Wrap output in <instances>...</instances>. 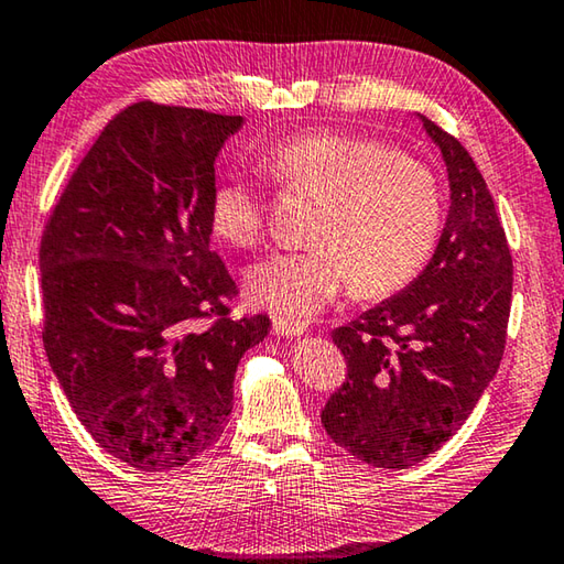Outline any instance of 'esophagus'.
Returning <instances> with one entry per match:
<instances>
[{
	"mask_svg": "<svg viewBox=\"0 0 564 564\" xmlns=\"http://www.w3.org/2000/svg\"><path fill=\"white\" fill-rule=\"evenodd\" d=\"M273 330H275V336H281V338H299V336H303V333H305V326H303L301 321H291V318L275 316L273 318Z\"/></svg>",
	"mask_w": 564,
	"mask_h": 564,
	"instance_id": "esophagus-1",
	"label": "esophagus"
}]
</instances>
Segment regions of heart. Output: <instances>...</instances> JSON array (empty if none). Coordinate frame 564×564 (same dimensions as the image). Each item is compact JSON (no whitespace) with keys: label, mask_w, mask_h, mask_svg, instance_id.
<instances>
[{"label":"heart","mask_w":564,"mask_h":564,"mask_svg":"<svg viewBox=\"0 0 564 564\" xmlns=\"http://www.w3.org/2000/svg\"><path fill=\"white\" fill-rule=\"evenodd\" d=\"M275 184L318 198L311 248L279 251L246 273V295L281 318L308 321L352 283L383 299L423 271L443 226V196L427 164L362 133H295L263 154ZM208 218L218 238L253 246L263 234L261 188L243 174L216 181Z\"/></svg>","instance_id":"1"}]
</instances>
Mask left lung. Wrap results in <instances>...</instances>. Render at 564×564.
<instances>
[{
  "mask_svg": "<svg viewBox=\"0 0 564 564\" xmlns=\"http://www.w3.org/2000/svg\"><path fill=\"white\" fill-rule=\"evenodd\" d=\"M441 149L451 208L433 259L403 291L333 330L348 380L323 408L330 441L403 470L460 431L502 360L512 256L490 188L451 133L420 117Z\"/></svg>",
  "mask_w": 564,
  "mask_h": 564,
  "instance_id": "left-lung-1",
  "label": "left lung"
}]
</instances>
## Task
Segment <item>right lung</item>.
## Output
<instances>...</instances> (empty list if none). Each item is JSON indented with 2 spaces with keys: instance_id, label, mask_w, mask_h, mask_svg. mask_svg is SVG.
Returning a JSON list of instances; mask_svg holds the SVG:
<instances>
[{
  "instance_id": "add662e5",
  "label": "right lung",
  "mask_w": 564,
  "mask_h": 564,
  "mask_svg": "<svg viewBox=\"0 0 564 564\" xmlns=\"http://www.w3.org/2000/svg\"><path fill=\"white\" fill-rule=\"evenodd\" d=\"M243 117L131 104L66 184L40 248L44 348L76 417L147 473L208 451L234 408L265 316L228 318L238 293L212 251L216 156ZM212 317L206 329L195 323Z\"/></svg>"
}]
</instances>
